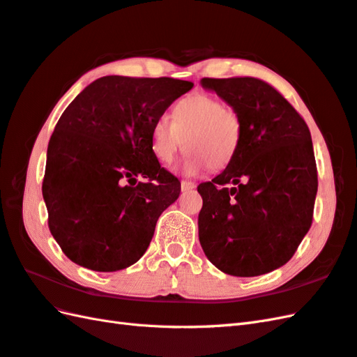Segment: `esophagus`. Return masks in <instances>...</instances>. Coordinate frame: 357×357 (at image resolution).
<instances>
[{
  "label": "esophagus",
  "mask_w": 357,
  "mask_h": 357,
  "mask_svg": "<svg viewBox=\"0 0 357 357\" xmlns=\"http://www.w3.org/2000/svg\"><path fill=\"white\" fill-rule=\"evenodd\" d=\"M196 187V184L193 181H190V179H182L181 181V190L182 192H188V190H193Z\"/></svg>",
  "instance_id": "34e87169"
}]
</instances>
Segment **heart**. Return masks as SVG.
<instances>
[{
    "mask_svg": "<svg viewBox=\"0 0 357 357\" xmlns=\"http://www.w3.org/2000/svg\"><path fill=\"white\" fill-rule=\"evenodd\" d=\"M243 132V121L233 106L208 94L182 98L173 109V121L161 115L152 124L151 151L161 164H172L185 149V173L206 167L222 170L234 160Z\"/></svg>",
    "mask_w": 357,
    "mask_h": 357,
    "instance_id": "1",
    "label": "heart"
}]
</instances>
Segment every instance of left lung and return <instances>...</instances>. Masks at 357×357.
Here are the masks:
<instances>
[{
  "label": "left lung",
  "instance_id": "1",
  "mask_svg": "<svg viewBox=\"0 0 357 357\" xmlns=\"http://www.w3.org/2000/svg\"><path fill=\"white\" fill-rule=\"evenodd\" d=\"M238 111L234 160L199 184V242L228 275L257 277L292 259L312 227L318 170L310 130L283 94L257 77H204Z\"/></svg>",
  "mask_w": 357,
  "mask_h": 357
}]
</instances>
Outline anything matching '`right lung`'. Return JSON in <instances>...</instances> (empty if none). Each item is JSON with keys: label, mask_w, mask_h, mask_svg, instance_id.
Masks as SVG:
<instances>
[{"label": "right lung", "mask_w": 357, "mask_h": 357, "mask_svg": "<svg viewBox=\"0 0 357 357\" xmlns=\"http://www.w3.org/2000/svg\"><path fill=\"white\" fill-rule=\"evenodd\" d=\"M193 88L172 77L106 76L66 107L48 143L43 196L48 228L80 266L115 272L137 263L181 182L151 151V129ZM144 181L136 184V176Z\"/></svg>", "instance_id": "1"}]
</instances>
